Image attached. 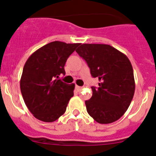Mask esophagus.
<instances>
[{"label":"esophagus","instance_id":"obj_1","mask_svg":"<svg viewBox=\"0 0 156 156\" xmlns=\"http://www.w3.org/2000/svg\"><path fill=\"white\" fill-rule=\"evenodd\" d=\"M76 90L77 91H80V90H82V87H79V86H76Z\"/></svg>","mask_w":156,"mask_h":156}]
</instances>
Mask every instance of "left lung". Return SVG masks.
Wrapping results in <instances>:
<instances>
[{
	"instance_id": "left-lung-1",
	"label": "left lung",
	"mask_w": 156,
	"mask_h": 156,
	"mask_svg": "<svg viewBox=\"0 0 156 156\" xmlns=\"http://www.w3.org/2000/svg\"><path fill=\"white\" fill-rule=\"evenodd\" d=\"M87 63L98 87H92V97L85 101L88 114L101 124L123 115L135 90L133 70L124 54L108 44H83L76 50Z\"/></svg>"
}]
</instances>
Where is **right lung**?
<instances>
[{
  "instance_id": "1",
  "label": "right lung",
  "mask_w": 156,
  "mask_h": 156,
  "mask_svg": "<svg viewBox=\"0 0 156 156\" xmlns=\"http://www.w3.org/2000/svg\"><path fill=\"white\" fill-rule=\"evenodd\" d=\"M80 44L53 41L32 54L23 67L20 89L25 104L39 120L51 122L65 113L75 84L62 82L67 58Z\"/></svg>"
}]
</instances>
